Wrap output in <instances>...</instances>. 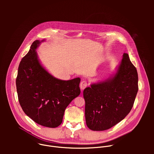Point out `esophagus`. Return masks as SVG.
<instances>
[{
    "label": "esophagus",
    "instance_id": "34e87169",
    "mask_svg": "<svg viewBox=\"0 0 154 154\" xmlns=\"http://www.w3.org/2000/svg\"><path fill=\"white\" fill-rule=\"evenodd\" d=\"M88 86V83H87V82L85 81V80H83L82 81L80 84V89L83 90L85 88Z\"/></svg>",
    "mask_w": 154,
    "mask_h": 154
}]
</instances>
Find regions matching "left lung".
<instances>
[{
	"label": "left lung",
	"instance_id": "1",
	"mask_svg": "<svg viewBox=\"0 0 154 154\" xmlns=\"http://www.w3.org/2000/svg\"><path fill=\"white\" fill-rule=\"evenodd\" d=\"M136 68L128 54H123L116 72L83 91L87 127L94 131L110 128L130 113L138 90Z\"/></svg>",
	"mask_w": 154,
	"mask_h": 154
}]
</instances>
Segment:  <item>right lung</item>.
Here are the masks:
<instances>
[{"label": "right lung", "instance_id": "add662e5", "mask_svg": "<svg viewBox=\"0 0 154 154\" xmlns=\"http://www.w3.org/2000/svg\"><path fill=\"white\" fill-rule=\"evenodd\" d=\"M43 41H35L21 60L16 89L24 112L36 123L55 128L61 124L66 108L80 94V79H58L44 68L36 52Z\"/></svg>", "mask_w": 154, "mask_h": 154}]
</instances>
